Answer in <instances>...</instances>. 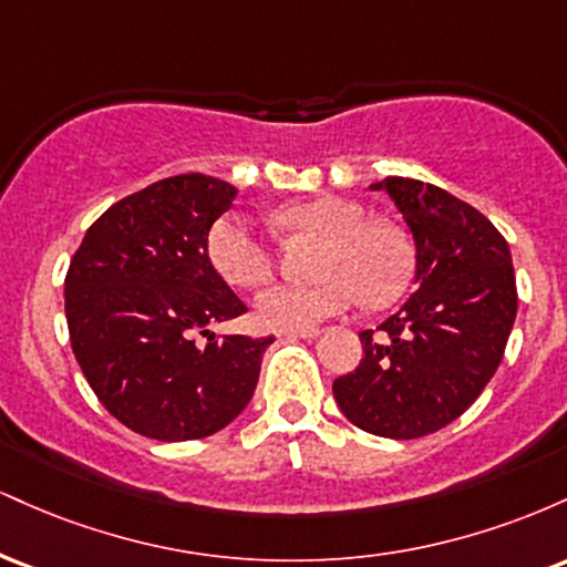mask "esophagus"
Segmentation results:
<instances>
[{
    "mask_svg": "<svg viewBox=\"0 0 567 567\" xmlns=\"http://www.w3.org/2000/svg\"><path fill=\"white\" fill-rule=\"evenodd\" d=\"M285 338V341H296V338H317L320 336V330L317 328H306V330H285V333H279Z\"/></svg>",
    "mask_w": 567,
    "mask_h": 567,
    "instance_id": "1",
    "label": "esophagus"
}]
</instances>
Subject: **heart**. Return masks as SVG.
Wrapping results in <instances>:
<instances>
[{"label": "heart", "mask_w": 567, "mask_h": 567, "mask_svg": "<svg viewBox=\"0 0 567 567\" xmlns=\"http://www.w3.org/2000/svg\"><path fill=\"white\" fill-rule=\"evenodd\" d=\"M271 224L282 231L322 237L311 285H269L256 298V320L269 330H306L343 315L357 301H394L413 271V252L400 229L370 220L357 202L317 197L277 207ZM207 261L231 288H256L275 271V250L237 213L207 231Z\"/></svg>", "instance_id": "b5f03b06"}]
</instances>
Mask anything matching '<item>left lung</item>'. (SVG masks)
<instances>
[{"mask_svg":"<svg viewBox=\"0 0 567 567\" xmlns=\"http://www.w3.org/2000/svg\"><path fill=\"white\" fill-rule=\"evenodd\" d=\"M386 188L415 239L410 301L362 330V360L333 381L354 426L415 440L458 419L493 379L517 315L512 252L496 226L445 188L389 175Z\"/></svg>","mask_w":567,"mask_h":567,"instance_id":"obj_1","label":"left lung"}]
</instances>
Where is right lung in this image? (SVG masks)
Instances as JSON below:
<instances>
[{"label":"right lung","mask_w":567,"mask_h":567,"mask_svg":"<svg viewBox=\"0 0 567 567\" xmlns=\"http://www.w3.org/2000/svg\"><path fill=\"white\" fill-rule=\"evenodd\" d=\"M234 194L202 173L162 178L114 202L69 264L76 362L101 405L143 437L216 434L256 392L275 336L216 338L207 330L247 311L207 261V231Z\"/></svg>","instance_id":"right-lung-1"}]
</instances>
